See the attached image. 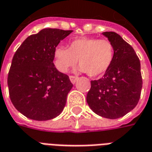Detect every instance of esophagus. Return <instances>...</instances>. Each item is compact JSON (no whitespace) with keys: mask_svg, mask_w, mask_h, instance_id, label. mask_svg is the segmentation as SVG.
<instances>
[{"mask_svg":"<svg viewBox=\"0 0 152 152\" xmlns=\"http://www.w3.org/2000/svg\"><path fill=\"white\" fill-rule=\"evenodd\" d=\"M69 79H70V80H71V82L72 83V84H75V83H76V81L77 80L78 77L75 76H69Z\"/></svg>","mask_w":152,"mask_h":152,"instance_id":"esophagus-1","label":"esophagus"}]
</instances>
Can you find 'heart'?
Returning <instances> with one entry per match:
<instances>
[{
	"label": "heart",
	"instance_id": "b5f03b06",
	"mask_svg": "<svg viewBox=\"0 0 152 152\" xmlns=\"http://www.w3.org/2000/svg\"><path fill=\"white\" fill-rule=\"evenodd\" d=\"M54 64L59 71L66 72L77 64L80 71L91 77H99L108 70L115 56L111 41L96 38L80 37L69 42V47L60 45L54 49Z\"/></svg>",
	"mask_w": 152,
	"mask_h": 152
}]
</instances>
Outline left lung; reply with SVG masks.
Segmentation results:
<instances>
[{
  "instance_id": "8db88e82",
  "label": "left lung",
  "mask_w": 152,
  "mask_h": 152,
  "mask_svg": "<svg viewBox=\"0 0 152 152\" xmlns=\"http://www.w3.org/2000/svg\"><path fill=\"white\" fill-rule=\"evenodd\" d=\"M112 43L114 60L102 78L91 81L87 103L96 114L107 119L123 117L137 105L143 85L140 61L120 35L104 32Z\"/></svg>"
}]
</instances>
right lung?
<instances>
[{
    "label": "right lung",
    "instance_id": "right-lung-1",
    "mask_svg": "<svg viewBox=\"0 0 152 152\" xmlns=\"http://www.w3.org/2000/svg\"><path fill=\"white\" fill-rule=\"evenodd\" d=\"M72 30L44 28L29 36L16 51L8 75L9 97L28 119L52 120L61 114L73 84L56 68L54 49Z\"/></svg>",
    "mask_w": 152,
    "mask_h": 152
}]
</instances>
